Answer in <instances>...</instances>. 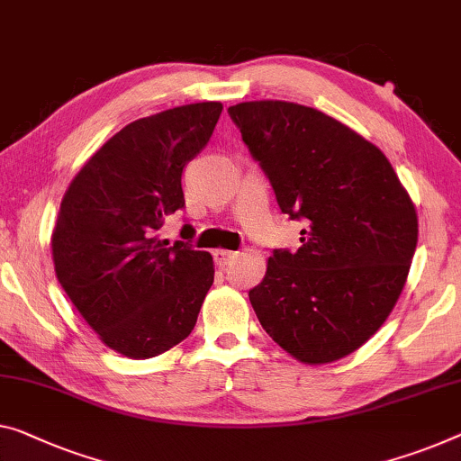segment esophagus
Returning a JSON list of instances; mask_svg holds the SVG:
<instances>
[{"mask_svg": "<svg viewBox=\"0 0 461 461\" xmlns=\"http://www.w3.org/2000/svg\"><path fill=\"white\" fill-rule=\"evenodd\" d=\"M212 257H215V263L219 267H228L231 260L238 257V254L231 252V250H215V252H212Z\"/></svg>", "mask_w": 461, "mask_h": 461, "instance_id": "esophagus-1", "label": "esophagus"}]
</instances>
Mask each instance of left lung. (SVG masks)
<instances>
[{
	"label": "left lung",
	"instance_id": "obj_1",
	"mask_svg": "<svg viewBox=\"0 0 461 461\" xmlns=\"http://www.w3.org/2000/svg\"><path fill=\"white\" fill-rule=\"evenodd\" d=\"M281 212L304 221L296 252L275 249L249 292L287 354L325 364L379 331L406 284L418 217L373 142L312 107L249 101L228 109Z\"/></svg>",
	"mask_w": 461,
	"mask_h": 461
}]
</instances>
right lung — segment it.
<instances>
[{"label":"right lung","mask_w":461,"mask_h":461,"mask_svg":"<svg viewBox=\"0 0 461 461\" xmlns=\"http://www.w3.org/2000/svg\"><path fill=\"white\" fill-rule=\"evenodd\" d=\"M221 109L192 103L128 123L61 201L55 275L103 343L128 358H153L186 339L212 285L211 254L190 240L167 246L157 230L184 209V167L207 147Z\"/></svg>","instance_id":"1"}]
</instances>
